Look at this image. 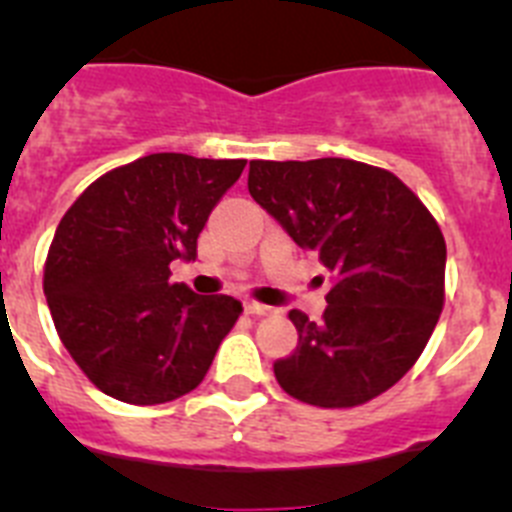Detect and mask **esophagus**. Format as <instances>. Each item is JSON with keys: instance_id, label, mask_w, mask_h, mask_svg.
Returning <instances> with one entry per match:
<instances>
[{"instance_id": "1", "label": "esophagus", "mask_w": 512, "mask_h": 512, "mask_svg": "<svg viewBox=\"0 0 512 512\" xmlns=\"http://www.w3.org/2000/svg\"><path fill=\"white\" fill-rule=\"evenodd\" d=\"M243 307H246L248 315H256V318H264V315H277V307L261 305V302H253V300H248Z\"/></svg>"}]
</instances>
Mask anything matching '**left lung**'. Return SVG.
Here are the masks:
<instances>
[{
  "label": "left lung",
  "mask_w": 512,
  "mask_h": 512,
  "mask_svg": "<svg viewBox=\"0 0 512 512\" xmlns=\"http://www.w3.org/2000/svg\"><path fill=\"white\" fill-rule=\"evenodd\" d=\"M248 192L333 287L323 320L289 312L297 348L274 361L279 387L315 408H356L413 369L443 310L446 241L392 171L351 161H251Z\"/></svg>",
  "instance_id": "left-lung-1"
}]
</instances>
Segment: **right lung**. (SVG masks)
<instances>
[{
	"instance_id": "obj_1",
	"label": "right lung",
	"mask_w": 512,
	"mask_h": 512,
	"mask_svg": "<svg viewBox=\"0 0 512 512\" xmlns=\"http://www.w3.org/2000/svg\"><path fill=\"white\" fill-rule=\"evenodd\" d=\"M243 158L151 153L107 171L61 217L43 292L89 382L130 405H161L205 379L241 302L171 284Z\"/></svg>"
}]
</instances>
